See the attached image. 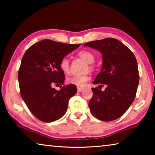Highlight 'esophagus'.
Segmentation results:
<instances>
[{
	"mask_svg": "<svg viewBox=\"0 0 155 155\" xmlns=\"http://www.w3.org/2000/svg\"><path fill=\"white\" fill-rule=\"evenodd\" d=\"M77 90H78V92H81V91H82L83 90V87H78L77 88Z\"/></svg>",
	"mask_w": 155,
	"mask_h": 155,
	"instance_id": "34e87169",
	"label": "esophagus"
}]
</instances>
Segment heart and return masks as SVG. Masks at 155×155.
Masks as SVG:
<instances>
[{
  "label": "heart",
  "mask_w": 155,
  "mask_h": 155,
  "mask_svg": "<svg viewBox=\"0 0 155 155\" xmlns=\"http://www.w3.org/2000/svg\"><path fill=\"white\" fill-rule=\"evenodd\" d=\"M78 55L87 64H92L95 59L94 54L88 51H81L78 53ZM59 68L64 73H68L70 70V61L67 57H64L60 60ZM90 80L88 75H74L67 78V82L70 84L83 87L85 84Z\"/></svg>",
  "instance_id": "heart-1"
}]
</instances>
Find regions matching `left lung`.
Wrapping results in <instances>:
<instances>
[{
	"label": "left lung",
	"mask_w": 155,
	"mask_h": 155,
	"mask_svg": "<svg viewBox=\"0 0 155 155\" xmlns=\"http://www.w3.org/2000/svg\"><path fill=\"white\" fill-rule=\"evenodd\" d=\"M102 54L103 64L93 81L98 88H91L89 107L94 117L101 121L116 120L127 111L135 98L139 84L138 65L134 54L114 38L90 41L84 44ZM103 85L104 91H101Z\"/></svg>",
	"instance_id": "8db88e82"
}]
</instances>
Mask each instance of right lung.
<instances>
[{
	"label": "right lung",
	"instance_id": "obj_1",
	"mask_svg": "<svg viewBox=\"0 0 155 155\" xmlns=\"http://www.w3.org/2000/svg\"><path fill=\"white\" fill-rule=\"evenodd\" d=\"M79 46L43 40L25 52L18 71L21 97L41 121L52 122L61 118L67 111L69 100L77 94V88L72 84L59 91L52 86L64 85L65 74L59 68L60 60Z\"/></svg>",
	"mask_w": 155,
	"mask_h": 155
}]
</instances>
